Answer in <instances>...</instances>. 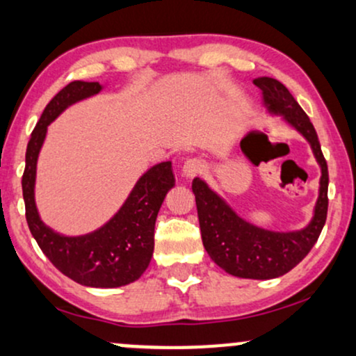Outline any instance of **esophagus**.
Here are the masks:
<instances>
[{
	"label": "esophagus",
	"instance_id": "obj_1",
	"mask_svg": "<svg viewBox=\"0 0 356 356\" xmlns=\"http://www.w3.org/2000/svg\"><path fill=\"white\" fill-rule=\"evenodd\" d=\"M202 170H204V163H202L200 159H197V157L187 159L182 165V175L187 179L195 177V175H199L202 172Z\"/></svg>",
	"mask_w": 356,
	"mask_h": 356
}]
</instances>
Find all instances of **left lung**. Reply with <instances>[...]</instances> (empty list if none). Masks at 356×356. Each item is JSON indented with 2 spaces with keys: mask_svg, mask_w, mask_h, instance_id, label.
<instances>
[{
  "mask_svg": "<svg viewBox=\"0 0 356 356\" xmlns=\"http://www.w3.org/2000/svg\"><path fill=\"white\" fill-rule=\"evenodd\" d=\"M253 83L261 90L264 108L271 115L281 116L309 143L321 165L318 197L312 218L299 230L274 232L238 215L204 179H193L192 192L195 195L202 241L211 261L232 276L274 279L298 266L318 240L328 209V170L316 128L289 90L271 77H258Z\"/></svg>",
  "mask_w": 356,
  "mask_h": 356,
  "instance_id": "1",
  "label": "left lung"
}]
</instances>
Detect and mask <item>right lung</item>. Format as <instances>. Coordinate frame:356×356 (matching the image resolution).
Segmentation results:
<instances>
[{
    "instance_id": "add662e5",
    "label": "right lung",
    "mask_w": 356,
    "mask_h": 356,
    "mask_svg": "<svg viewBox=\"0 0 356 356\" xmlns=\"http://www.w3.org/2000/svg\"><path fill=\"white\" fill-rule=\"evenodd\" d=\"M102 90L103 85L98 82H72L49 102L26 149L22 197L29 230L54 266L82 286L111 289L134 282L149 266L157 213L175 186L172 163L164 161L147 169L113 217L85 235L56 232L42 222L35 205L38 161L49 124L69 106L98 95Z\"/></svg>"
}]
</instances>
